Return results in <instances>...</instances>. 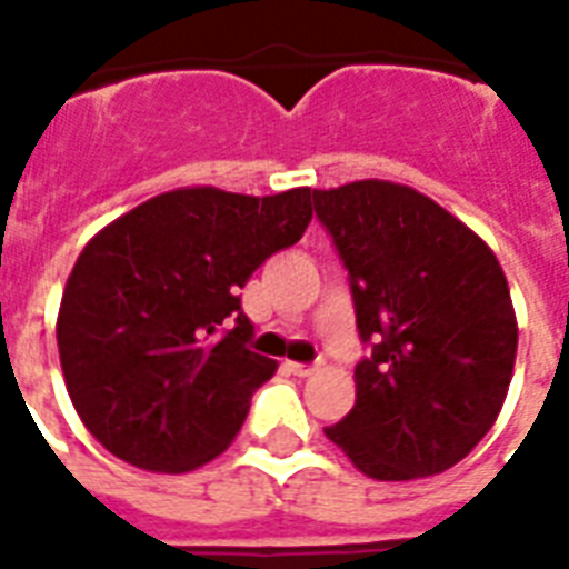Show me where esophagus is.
Wrapping results in <instances>:
<instances>
[{
	"label": "esophagus",
	"mask_w": 569,
	"mask_h": 569,
	"mask_svg": "<svg viewBox=\"0 0 569 569\" xmlns=\"http://www.w3.org/2000/svg\"><path fill=\"white\" fill-rule=\"evenodd\" d=\"M286 369H289L292 375H298V378H310V375L316 372V366L312 363H292V360L286 363Z\"/></svg>",
	"instance_id": "obj_1"
}]
</instances>
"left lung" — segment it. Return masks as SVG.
<instances>
[{
	"mask_svg": "<svg viewBox=\"0 0 569 569\" xmlns=\"http://www.w3.org/2000/svg\"><path fill=\"white\" fill-rule=\"evenodd\" d=\"M372 346L357 401L325 428L363 476L446 472L502 410L517 360V316L493 250L431 197L387 180L312 191Z\"/></svg>",
	"mask_w": 569,
	"mask_h": 569,
	"instance_id": "obj_1",
	"label": "left lung"
}]
</instances>
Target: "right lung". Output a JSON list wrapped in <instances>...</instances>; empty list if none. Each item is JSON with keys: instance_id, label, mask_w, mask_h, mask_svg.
Here are the masks:
<instances>
[{"instance_id": "1", "label": "right lung", "mask_w": 569, "mask_h": 569, "mask_svg": "<svg viewBox=\"0 0 569 569\" xmlns=\"http://www.w3.org/2000/svg\"><path fill=\"white\" fill-rule=\"evenodd\" d=\"M312 218L310 189L164 191L93 236L67 277L58 355L84 428L150 472H191L239 433L277 372L239 289Z\"/></svg>"}]
</instances>
